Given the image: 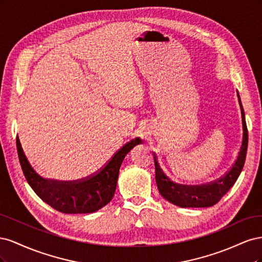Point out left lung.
Segmentation results:
<instances>
[{
	"label": "left lung",
	"instance_id": "8db88e82",
	"mask_svg": "<svg viewBox=\"0 0 262 262\" xmlns=\"http://www.w3.org/2000/svg\"><path fill=\"white\" fill-rule=\"evenodd\" d=\"M237 97H238V102L242 110L243 141L238 156H237V160L233 165V167L223 177L207 185H180L177 184V182L171 181L165 175V172L157 162L156 154L154 153L153 156L155 163V180L158 191H160L164 199L180 208H209L216 204L221 200V198L234 186L237 178L239 177L243 170L248 146V131L247 125H246L245 113L238 92H237Z\"/></svg>",
	"mask_w": 262,
	"mask_h": 262
}]
</instances>
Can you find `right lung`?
<instances>
[{
    "label": "right lung",
    "mask_w": 262,
    "mask_h": 262,
    "mask_svg": "<svg viewBox=\"0 0 262 262\" xmlns=\"http://www.w3.org/2000/svg\"><path fill=\"white\" fill-rule=\"evenodd\" d=\"M140 138L124 144L104 167L93 176L72 182L42 178L31 167L17 137V153L25 178L40 199L59 212L67 214L93 213L112 201L116 191L119 169L125 155L138 144Z\"/></svg>",
    "instance_id": "add662e5"
}]
</instances>
